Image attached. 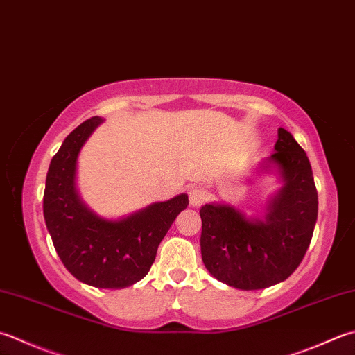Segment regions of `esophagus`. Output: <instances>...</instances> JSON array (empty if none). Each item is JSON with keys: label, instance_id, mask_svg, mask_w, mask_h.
Here are the masks:
<instances>
[{"label": "esophagus", "instance_id": "obj_1", "mask_svg": "<svg viewBox=\"0 0 355 355\" xmlns=\"http://www.w3.org/2000/svg\"><path fill=\"white\" fill-rule=\"evenodd\" d=\"M205 198H206L205 192L201 189L193 187V189L189 191V203H191V206H200L205 201Z\"/></svg>", "mask_w": 355, "mask_h": 355}]
</instances>
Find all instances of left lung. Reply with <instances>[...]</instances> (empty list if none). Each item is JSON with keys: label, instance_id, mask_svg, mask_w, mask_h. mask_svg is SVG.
Here are the masks:
<instances>
[{"label": "left lung", "instance_id": "left-lung-1", "mask_svg": "<svg viewBox=\"0 0 355 355\" xmlns=\"http://www.w3.org/2000/svg\"><path fill=\"white\" fill-rule=\"evenodd\" d=\"M274 175L282 186L265 205V215L214 201L201 206V259L209 274L227 286L255 291L282 283L306 254L318 214L311 163L286 129H279L274 154L255 175Z\"/></svg>", "mask_w": 355, "mask_h": 355}]
</instances>
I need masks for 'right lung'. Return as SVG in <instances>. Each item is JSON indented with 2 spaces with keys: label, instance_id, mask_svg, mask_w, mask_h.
<instances>
[{
  "label": "right lung",
  "instance_id": "right-lung-1",
  "mask_svg": "<svg viewBox=\"0 0 355 355\" xmlns=\"http://www.w3.org/2000/svg\"><path fill=\"white\" fill-rule=\"evenodd\" d=\"M103 121L92 116L62 141L47 171L43 212L55 251L76 280L123 289L149 272L159 241L189 200L178 193L118 218L95 212L80 196L76 169L83 146Z\"/></svg>",
  "mask_w": 355,
  "mask_h": 355
}]
</instances>
